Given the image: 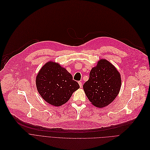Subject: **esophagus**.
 <instances>
[{"label":"esophagus","instance_id":"esophagus-1","mask_svg":"<svg viewBox=\"0 0 150 150\" xmlns=\"http://www.w3.org/2000/svg\"><path fill=\"white\" fill-rule=\"evenodd\" d=\"M78 83H79V86H80V87L81 88L82 87V82L81 81H79V82H78Z\"/></svg>","mask_w":150,"mask_h":150}]
</instances>
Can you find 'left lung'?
Masks as SVG:
<instances>
[{"mask_svg":"<svg viewBox=\"0 0 150 150\" xmlns=\"http://www.w3.org/2000/svg\"><path fill=\"white\" fill-rule=\"evenodd\" d=\"M122 79L117 68L105 59H101L90 73L83 88L91 103L98 108L110 104L119 93Z\"/></svg>","mask_w":150,"mask_h":150,"instance_id":"8db88e82","label":"left lung"}]
</instances>
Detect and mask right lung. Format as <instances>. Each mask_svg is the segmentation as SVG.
Masks as SVG:
<instances>
[{
    "mask_svg": "<svg viewBox=\"0 0 150 150\" xmlns=\"http://www.w3.org/2000/svg\"><path fill=\"white\" fill-rule=\"evenodd\" d=\"M39 94L49 104L60 106L66 103L79 85L59 63L49 62L42 67L36 77Z\"/></svg>",
    "mask_w": 150,
    "mask_h": 150,
    "instance_id": "right-lung-1",
    "label": "right lung"
}]
</instances>
